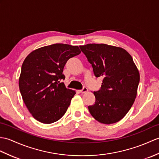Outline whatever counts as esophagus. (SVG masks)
I'll return each mask as SVG.
<instances>
[{
    "instance_id": "34e87169",
    "label": "esophagus",
    "mask_w": 159,
    "mask_h": 159,
    "mask_svg": "<svg viewBox=\"0 0 159 159\" xmlns=\"http://www.w3.org/2000/svg\"><path fill=\"white\" fill-rule=\"evenodd\" d=\"M87 88L86 87H83V88L82 89L79 91V92H80V93H85V92H87Z\"/></svg>"
}]
</instances>
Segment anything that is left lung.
<instances>
[{
	"instance_id": "1",
	"label": "left lung",
	"mask_w": 159,
	"mask_h": 159,
	"mask_svg": "<svg viewBox=\"0 0 159 159\" xmlns=\"http://www.w3.org/2000/svg\"><path fill=\"white\" fill-rule=\"evenodd\" d=\"M93 68L103 79L100 89L94 91L95 104L90 114L104 124L120 120L130 110L137 95L139 73L131 55L123 48L106 44L80 46Z\"/></svg>"
}]
</instances>
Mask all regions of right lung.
I'll use <instances>...</instances> for the list:
<instances>
[{
    "label": "right lung",
    "instance_id": "obj_1",
    "mask_svg": "<svg viewBox=\"0 0 159 159\" xmlns=\"http://www.w3.org/2000/svg\"><path fill=\"white\" fill-rule=\"evenodd\" d=\"M80 53L78 46L56 43L33 51L21 66L19 87L22 99L32 116L50 124L67 111L76 92L66 89L61 80L70 58Z\"/></svg>",
    "mask_w": 159,
    "mask_h": 159
}]
</instances>
